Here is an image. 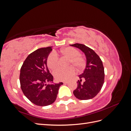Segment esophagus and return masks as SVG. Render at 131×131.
<instances>
[{"mask_svg":"<svg viewBox=\"0 0 131 131\" xmlns=\"http://www.w3.org/2000/svg\"><path fill=\"white\" fill-rule=\"evenodd\" d=\"M68 82H69L68 81H64V82H63V84H68Z\"/></svg>","mask_w":131,"mask_h":131,"instance_id":"34e87169","label":"esophagus"}]
</instances>
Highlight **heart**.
Instances as JSON below:
<instances>
[{
	"label": "heart",
	"mask_w": 131,
	"mask_h": 131,
	"mask_svg": "<svg viewBox=\"0 0 131 131\" xmlns=\"http://www.w3.org/2000/svg\"><path fill=\"white\" fill-rule=\"evenodd\" d=\"M60 53L69 58V64H72L78 70L81 69L85 66L84 58L80 56V52L73 47H66L61 50ZM47 64L51 69L56 68L58 64V56L56 52H51L47 58ZM75 70L74 67L58 68L54 70L53 74L58 81H66L74 75Z\"/></svg>",
	"instance_id": "b5f03b06"
}]
</instances>
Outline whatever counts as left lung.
<instances>
[{
  "label": "left lung",
  "mask_w": 131,
  "mask_h": 131,
  "mask_svg": "<svg viewBox=\"0 0 131 131\" xmlns=\"http://www.w3.org/2000/svg\"><path fill=\"white\" fill-rule=\"evenodd\" d=\"M70 45L81 50L86 58V68L83 73L79 75L80 80L78 81V87L73 93L79 100H90L100 92L104 84V69L102 61L92 49L85 45L77 43Z\"/></svg>",
  "instance_id": "obj_1"
}]
</instances>
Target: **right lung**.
<instances>
[{
  "mask_svg": "<svg viewBox=\"0 0 131 131\" xmlns=\"http://www.w3.org/2000/svg\"><path fill=\"white\" fill-rule=\"evenodd\" d=\"M52 46L43 47L29 54L21 67V88L25 96L33 104L47 106L56 101L63 82L53 84V76L47 68V58ZM50 83L47 84L46 83Z\"/></svg>",
  "mask_w": 131,
  "mask_h": 131,
  "instance_id": "add662e5",
  "label": "right lung"
}]
</instances>
